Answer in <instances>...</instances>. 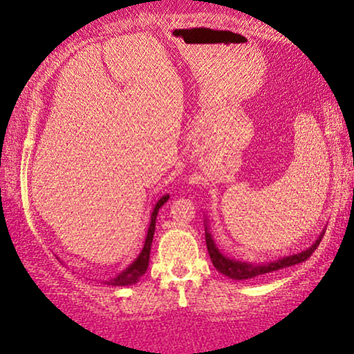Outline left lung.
I'll list each match as a JSON object with an SVG mask.
<instances>
[{
  "label": "left lung",
  "mask_w": 354,
  "mask_h": 354,
  "mask_svg": "<svg viewBox=\"0 0 354 354\" xmlns=\"http://www.w3.org/2000/svg\"><path fill=\"white\" fill-rule=\"evenodd\" d=\"M322 236H324V232H322V235L316 240V243H314L311 248L303 251V253L287 256V258L277 259V261H274V263H269V264L253 266V264L240 263V261H234V259L225 258V256L221 254L219 250L216 248V245H214V241H212L211 235L207 234V232L205 234L207 253H209V258L212 261V264H214V268L219 270L221 274H224V275H227V277L235 279V280H246V279L259 277V275H263V274H269V272H274V270L288 268V266L303 263V261H306L309 256L313 254V251L317 248L319 243H321Z\"/></svg>",
  "instance_id": "1"
}]
</instances>
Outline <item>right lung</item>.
<instances>
[{
	"mask_svg": "<svg viewBox=\"0 0 354 354\" xmlns=\"http://www.w3.org/2000/svg\"><path fill=\"white\" fill-rule=\"evenodd\" d=\"M169 200V196H162L161 200L156 203V206H154L153 209V214H151V222H149V229H148V234H147V240H145V245H143V250L142 253L138 254V258L133 261L132 264L129 266L127 269L122 270L118 277L111 279L108 285H113V287H122V285H132L137 282V280L142 277L145 274V270L148 268V261H149V250H151V241H153V235H154V225H156V216H158V209L161 207L164 203Z\"/></svg>",
	"mask_w": 354,
	"mask_h": 354,
	"instance_id": "obj_1",
	"label": "right lung"
}]
</instances>
